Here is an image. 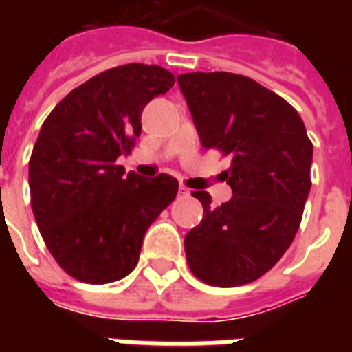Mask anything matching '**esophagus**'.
I'll return each mask as SVG.
<instances>
[{"label": "esophagus", "instance_id": "34e87169", "mask_svg": "<svg viewBox=\"0 0 352 352\" xmlns=\"http://www.w3.org/2000/svg\"><path fill=\"white\" fill-rule=\"evenodd\" d=\"M179 195H181V197H188V195H190V190H188L184 184H181V186H179Z\"/></svg>", "mask_w": 352, "mask_h": 352}]
</instances>
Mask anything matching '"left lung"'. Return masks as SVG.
Returning a JSON list of instances; mask_svg holds the SVG:
<instances>
[{"label":"left lung","mask_w":352,"mask_h":352,"mask_svg":"<svg viewBox=\"0 0 352 352\" xmlns=\"http://www.w3.org/2000/svg\"><path fill=\"white\" fill-rule=\"evenodd\" d=\"M177 82L204 149L230 155L221 175L232 199L212 206L184 237L195 278L215 287L256 281L281 259L300 228L311 192L312 142L294 107L256 80L234 73H186Z\"/></svg>","instance_id":"8db88e82"}]
</instances>
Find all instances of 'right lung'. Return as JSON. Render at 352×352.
<instances>
[{
    "mask_svg": "<svg viewBox=\"0 0 352 352\" xmlns=\"http://www.w3.org/2000/svg\"><path fill=\"white\" fill-rule=\"evenodd\" d=\"M173 84L159 65L107 69L71 91L41 126L29 162L32 214L52 257L78 281L126 278L151 223L175 199L171 175H126L117 164L140 135L144 107Z\"/></svg>",
    "mask_w": 352,
    "mask_h": 352,
    "instance_id": "right-lung-1",
    "label": "right lung"
}]
</instances>
